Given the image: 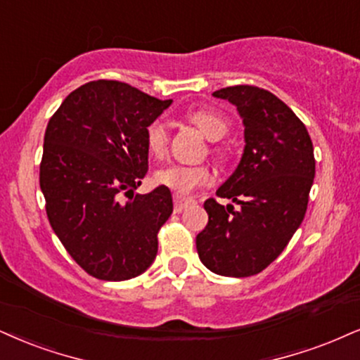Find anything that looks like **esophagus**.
<instances>
[{
	"instance_id": "esophagus-1",
	"label": "esophagus",
	"mask_w": 360,
	"mask_h": 360,
	"mask_svg": "<svg viewBox=\"0 0 360 360\" xmlns=\"http://www.w3.org/2000/svg\"><path fill=\"white\" fill-rule=\"evenodd\" d=\"M173 203H175V212L180 214V212H184L188 205H192L193 200L192 198L181 197V195H175V197H173Z\"/></svg>"
}]
</instances>
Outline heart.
Masks as SVG:
<instances>
[{
    "label": "heart",
    "mask_w": 360,
    "mask_h": 360,
    "mask_svg": "<svg viewBox=\"0 0 360 360\" xmlns=\"http://www.w3.org/2000/svg\"><path fill=\"white\" fill-rule=\"evenodd\" d=\"M188 122L192 123L202 131L203 136L208 140L217 141L224 139L225 133L229 131L227 120L221 117L220 113L210 112V110H197V112H190L187 115ZM146 148L148 152L160 157L165 152V146L168 141L167 127L162 120H155L150 123L145 130ZM155 180L162 187L170 188L176 195H188L193 190L205 187L212 181V173L207 167H188L179 165V163H172V165L162 167L155 173Z\"/></svg>",
    "instance_id": "1"
}]
</instances>
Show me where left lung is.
<instances>
[{
    "label": "left lung",
    "instance_id": "obj_1",
    "mask_svg": "<svg viewBox=\"0 0 360 360\" xmlns=\"http://www.w3.org/2000/svg\"><path fill=\"white\" fill-rule=\"evenodd\" d=\"M237 106L243 153L217 197L237 203H203L207 227L197 235L202 264L224 277H250L282 254L302 224L316 176L307 128L274 93L250 85L214 91Z\"/></svg>",
    "mask_w": 360,
    "mask_h": 360
}]
</instances>
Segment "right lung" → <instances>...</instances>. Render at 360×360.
<instances>
[{"label":"right lung","mask_w":360,"mask_h":360,"mask_svg":"<svg viewBox=\"0 0 360 360\" xmlns=\"http://www.w3.org/2000/svg\"><path fill=\"white\" fill-rule=\"evenodd\" d=\"M170 105L98 79L70 93L48 122L39 165L48 220L73 260L100 281L136 277L157 257L172 193L162 185L135 190L148 172L146 127Z\"/></svg>","instance_id":"1"}]
</instances>
